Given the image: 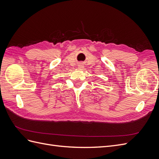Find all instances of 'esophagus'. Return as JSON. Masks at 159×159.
I'll return each mask as SVG.
<instances>
[{
	"label": "esophagus",
	"instance_id": "obj_1",
	"mask_svg": "<svg viewBox=\"0 0 159 159\" xmlns=\"http://www.w3.org/2000/svg\"><path fill=\"white\" fill-rule=\"evenodd\" d=\"M78 67H79V68H80V69H82V68H84V66H83V65H82V64H80V65L78 66Z\"/></svg>",
	"mask_w": 159,
	"mask_h": 159
}]
</instances>
